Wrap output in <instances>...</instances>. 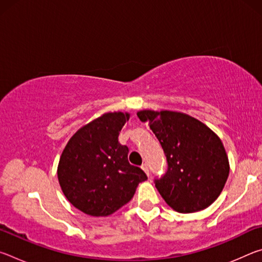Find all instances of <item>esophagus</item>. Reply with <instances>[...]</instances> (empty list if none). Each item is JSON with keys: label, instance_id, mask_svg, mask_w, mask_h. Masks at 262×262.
<instances>
[{"label": "esophagus", "instance_id": "1", "mask_svg": "<svg viewBox=\"0 0 262 262\" xmlns=\"http://www.w3.org/2000/svg\"><path fill=\"white\" fill-rule=\"evenodd\" d=\"M141 168L145 172V173H147V176H149V167H148V164H147V163H143V164H142V165H141Z\"/></svg>", "mask_w": 262, "mask_h": 262}]
</instances>
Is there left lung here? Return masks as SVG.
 I'll return each mask as SVG.
<instances>
[{
	"label": "left lung",
	"mask_w": 262,
	"mask_h": 262,
	"mask_svg": "<svg viewBox=\"0 0 262 262\" xmlns=\"http://www.w3.org/2000/svg\"><path fill=\"white\" fill-rule=\"evenodd\" d=\"M137 117L149 123L166 156L167 171L155 180V186L167 205L183 214L209 207L220 196L230 172L220 137L181 112L143 110Z\"/></svg>",
	"instance_id": "obj_1"
}]
</instances>
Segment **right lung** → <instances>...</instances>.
Returning a JSON list of instances; mask_svg holds the SVG:
<instances>
[{
  "mask_svg": "<svg viewBox=\"0 0 262 262\" xmlns=\"http://www.w3.org/2000/svg\"><path fill=\"white\" fill-rule=\"evenodd\" d=\"M129 113L100 115L70 137L57 165V179L67 200L90 216H108L132 200L147 174L128 162V147L119 132Z\"/></svg>",
  "mask_w": 262,
  "mask_h": 262,
  "instance_id": "obj_1",
  "label": "right lung"
}]
</instances>
